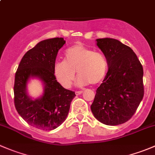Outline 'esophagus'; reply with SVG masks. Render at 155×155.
I'll list each match as a JSON object with an SVG mask.
<instances>
[{
    "instance_id": "34e87169",
    "label": "esophagus",
    "mask_w": 155,
    "mask_h": 155,
    "mask_svg": "<svg viewBox=\"0 0 155 155\" xmlns=\"http://www.w3.org/2000/svg\"><path fill=\"white\" fill-rule=\"evenodd\" d=\"M82 91H76L75 92V93H76V95H79V94H82Z\"/></svg>"
}]
</instances>
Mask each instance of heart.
<instances>
[{
  "label": "heart",
  "mask_w": 155,
  "mask_h": 155,
  "mask_svg": "<svg viewBox=\"0 0 155 155\" xmlns=\"http://www.w3.org/2000/svg\"><path fill=\"white\" fill-rule=\"evenodd\" d=\"M107 69V60L104 54L82 45H75L65 51L64 61L54 64L53 72L58 82L65 88H70L76 71L79 76L76 84L83 86L87 83L95 85L101 82L106 76Z\"/></svg>",
  "instance_id": "heart-1"
}]
</instances>
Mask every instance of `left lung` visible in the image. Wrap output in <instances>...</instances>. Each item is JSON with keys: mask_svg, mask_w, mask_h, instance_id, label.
I'll return each instance as SVG.
<instances>
[{"mask_svg": "<svg viewBox=\"0 0 155 155\" xmlns=\"http://www.w3.org/2000/svg\"><path fill=\"white\" fill-rule=\"evenodd\" d=\"M96 41L107 60L108 71L97 89L91 109L100 122L118 125L130 119L143 100V66L134 51L119 40Z\"/></svg>", "mask_w": 155, "mask_h": 155, "instance_id": "8db88e82", "label": "left lung"}]
</instances>
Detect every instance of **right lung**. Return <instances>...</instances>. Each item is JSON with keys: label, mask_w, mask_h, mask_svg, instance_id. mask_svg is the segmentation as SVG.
I'll return each instance as SVG.
<instances>
[{"label": "right lung", "mask_w": 155, "mask_h": 155, "mask_svg": "<svg viewBox=\"0 0 155 155\" xmlns=\"http://www.w3.org/2000/svg\"><path fill=\"white\" fill-rule=\"evenodd\" d=\"M66 43L62 37L40 41L25 54L15 73L14 104L20 116L31 126L52 130L66 120L74 91L57 82L53 72L58 51ZM38 78L44 85L41 96L34 99L28 95L27 84Z\"/></svg>", "instance_id": "obj_1"}]
</instances>
